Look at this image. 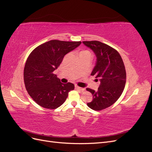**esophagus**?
<instances>
[{
	"label": "esophagus",
	"instance_id": "esophagus-1",
	"mask_svg": "<svg viewBox=\"0 0 152 152\" xmlns=\"http://www.w3.org/2000/svg\"><path fill=\"white\" fill-rule=\"evenodd\" d=\"M75 88H76L77 89H79V90H80V91H84L85 90V89L83 88V87H80L78 86H75Z\"/></svg>",
	"mask_w": 152,
	"mask_h": 152
}]
</instances>
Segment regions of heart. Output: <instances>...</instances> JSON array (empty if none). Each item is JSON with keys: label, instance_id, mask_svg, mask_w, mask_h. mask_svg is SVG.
<instances>
[{"label": "heart", "instance_id": "1", "mask_svg": "<svg viewBox=\"0 0 152 152\" xmlns=\"http://www.w3.org/2000/svg\"><path fill=\"white\" fill-rule=\"evenodd\" d=\"M84 54H90L89 52L87 51V50H81V51L79 53V56H81V55H84Z\"/></svg>", "mask_w": 152, "mask_h": 152}]
</instances>
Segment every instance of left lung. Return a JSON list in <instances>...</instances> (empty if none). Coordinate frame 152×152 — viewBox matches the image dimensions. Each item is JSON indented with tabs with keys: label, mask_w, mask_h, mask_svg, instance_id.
Listing matches in <instances>:
<instances>
[{
	"label": "left lung",
	"mask_w": 152,
	"mask_h": 152,
	"mask_svg": "<svg viewBox=\"0 0 152 152\" xmlns=\"http://www.w3.org/2000/svg\"><path fill=\"white\" fill-rule=\"evenodd\" d=\"M86 46L96 55V62L91 75L100 81L98 91L87 88L93 96L88 107L99 111L112 105L120 98L126 82V72L122 59L117 50L97 40L84 41Z\"/></svg>",
	"instance_id": "obj_1"
}]
</instances>
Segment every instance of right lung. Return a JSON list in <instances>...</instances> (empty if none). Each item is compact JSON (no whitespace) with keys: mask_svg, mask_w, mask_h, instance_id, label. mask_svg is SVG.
Returning a JSON list of instances; mask_svg holds the SVG:
<instances>
[{"mask_svg":"<svg viewBox=\"0 0 152 152\" xmlns=\"http://www.w3.org/2000/svg\"><path fill=\"white\" fill-rule=\"evenodd\" d=\"M81 42L52 40L37 47L27 59L24 68L26 91L39 105L48 109L57 108L65 102L68 93L74 89L70 82L63 84L53 73L65 55Z\"/></svg>","mask_w":152,"mask_h":152,"instance_id":"right-lung-1","label":"right lung"}]
</instances>
